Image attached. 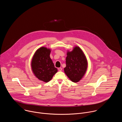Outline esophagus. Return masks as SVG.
Here are the masks:
<instances>
[{
    "mask_svg": "<svg viewBox=\"0 0 122 122\" xmlns=\"http://www.w3.org/2000/svg\"><path fill=\"white\" fill-rule=\"evenodd\" d=\"M58 70H59V71H62V68L61 67H59L58 68Z\"/></svg>",
    "mask_w": 122,
    "mask_h": 122,
    "instance_id": "34e87169",
    "label": "esophagus"
}]
</instances>
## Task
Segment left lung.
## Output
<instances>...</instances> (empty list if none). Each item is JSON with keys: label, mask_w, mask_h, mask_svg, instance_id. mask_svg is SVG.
Here are the masks:
<instances>
[{"label": "left lung", "mask_w": 122, "mask_h": 122, "mask_svg": "<svg viewBox=\"0 0 122 122\" xmlns=\"http://www.w3.org/2000/svg\"><path fill=\"white\" fill-rule=\"evenodd\" d=\"M66 62V66L64 68L66 74L73 82H78L87 68V61L82 50L76 46L72 51H67Z\"/></svg>", "instance_id": "left-lung-1"}]
</instances>
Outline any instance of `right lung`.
Returning <instances> with one entry per match:
<instances>
[{
	"instance_id": "obj_1",
	"label": "right lung",
	"mask_w": 122,
	"mask_h": 122,
	"mask_svg": "<svg viewBox=\"0 0 122 122\" xmlns=\"http://www.w3.org/2000/svg\"><path fill=\"white\" fill-rule=\"evenodd\" d=\"M51 50L45 47H41L35 53L31 62L32 71L40 80L47 82L57 72V69L51 60Z\"/></svg>"
}]
</instances>
